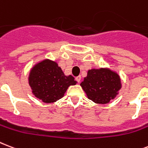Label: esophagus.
Here are the masks:
<instances>
[{
  "instance_id": "1",
  "label": "esophagus",
  "mask_w": 148,
  "mask_h": 148,
  "mask_svg": "<svg viewBox=\"0 0 148 148\" xmlns=\"http://www.w3.org/2000/svg\"><path fill=\"white\" fill-rule=\"evenodd\" d=\"M81 78H82V77H81V76H77V77H75V80H76L77 82L79 83V82H81Z\"/></svg>"
}]
</instances>
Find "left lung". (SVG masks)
Here are the masks:
<instances>
[{
  "label": "left lung",
  "instance_id": "1",
  "mask_svg": "<svg viewBox=\"0 0 148 148\" xmlns=\"http://www.w3.org/2000/svg\"><path fill=\"white\" fill-rule=\"evenodd\" d=\"M81 86L95 103L107 104L116 98L122 84L117 73L108 68H100L89 70Z\"/></svg>",
  "mask_w": 148,
  "mask_h": 148
}]
</instances>
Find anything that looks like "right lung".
I'll list each match as a JSON object with an SVG mask.
<instances>
[{"label":"right lung","mask_w":148,"mask_h":148,"mask_svg":"<svg viewBox=\"0 0 148 148\" xmlns=\"http://www.w3.org/2000/svg\"><path fill=\"white\" fill-rule=\"evenodd\" d=\"M76 83L74 77L66 76L56 62L48 59L36 64L29 77V84L33 95L45 103L60 99L68 87Z\"/></svg>","instance_id":"obj_1"}]
</instances>
